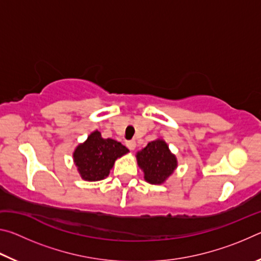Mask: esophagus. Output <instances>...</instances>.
<instances>
[{
	"mask_svg": "<svg viewBox=\"0 0 261 261\" xmlns=\"http://www.w3.org/2000/svg\"><path fill=\"white\" fill-rule=\"evenodd\" d=\"M126 146H127V148L131 149V151H134V149L136 148V140H127Z\"/></svg>",
	"mask_w": 261,
	"mask_h": 261,
	"instance_id": "obj_1",
	"label": "esophagus"
}]
</instances>
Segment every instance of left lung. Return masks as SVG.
Returning <instances> with one entry per match:
<instances>
[{
	"label": "left lung",
	"mask_w": 261,
	"mask_h": 261,
	"mask_svg": "<svg viewBox=\"0 0 261 261\" xmlns=\"http://www.w3.org/2000/svg\"><path fill=\"white\" fill-rule=\"evenodd\" d=\"M138 166L144 170L145 179L151 184H161L174 173L177 167L175 155L161 139L151 141L137 153Z\"/></svg>",
	"instance_id": "1"
}]
</instances>
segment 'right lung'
I'll return each mask as SVG.
<instances>
[{"label": "right lung", "mask_w": 261, "mask_h": 261, "mask_svg": "<svg viewBox=\"0 0 261 261\" xmlns=\"http://www.w3.org/2000/svg\"><path fill=\"white\" fill-rule=\"evenodd\" d=\"M129 152L125 146L114 139H103L99 131L88 136L73 153V160L82 178L101 180L109 175L115 160Z\"/></svg>", "instance_id": "right-lung-1"}]
</instances>
